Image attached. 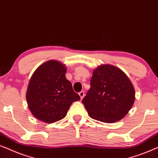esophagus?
Instances as JSON below:
<instances>
[{"mask_svg": "<svg viewBox=\"0 0 158 158\" xmlns=\"http://www.w3.org/2000/svg\"><path fill=\"white\" fill-rule=\"evenodd\" d=\"M79 95L80 96L81 100H82L84 97H85V92H84V91H81V92H79Z\"/></svg>", "mask_w": 158, "mask_h": 158, "instance_id": "1", "label": "esophagus"}]
</instances>
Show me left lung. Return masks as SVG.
I'll list each match as a JSON object with an SVG mask.
<instances>
[{
	"mask_svg": "<svg viewBox=\"0 0 158 158\" xmlns=\"http://www.w3.org/2000/svg\"><path fill=\"white\" fill-rule=\"evenodd\" d=\"M90 89L82 100L92 118L114 123L129 113L135 100L131 81L121 69L102 64L93 71Z\"/></svg>",
	"mask_w": 158,
	"mask_h": 158,
	"instance_id": "left-lung-1",
	"label": "left lung"
}]
</instances>
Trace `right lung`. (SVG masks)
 Returning <instances> with one entry per match:
<instances>
[{"label":"right lung","instance_id":"add662e5","mask_svg":"<svg viewBox=\"0 0 158 158\" xmlns=\"http://www.w3.org/2000/svg\"><path fill=\"white\" fill-rule=\"evenodd\" d=\"M61 62L50 60L41 64L31 76L26 98L31 114L40 121L52 123L66 116L71 105L80 100L66 78Z\"/></svg>","mask_w":158,"mask_h":158}]
</instances>
